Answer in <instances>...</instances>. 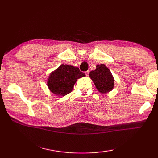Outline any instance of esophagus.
<instances>
[{
	"instance_id": "34e87169",
	"label": "esophagus",
	"mask_w": 158,
	"mask_h": 158,
	"mask_svg": "<svg viewBox=\"0 0 158 158\" xmlns=\"http://www.w3.org/2000/svg\"><path fill=\"white\" fill-rule=\"evenodd\" d=\"M89 70H88V71H85V75H86V76H88V75H89Z\"/></svg>"
}]
</instances>
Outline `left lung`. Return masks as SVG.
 <instances>
[{"instance_id":"obj_1","label":"left lung","mask_w":158,"mask_h":158,"mask_svg":"<svg viewBox=\"0 0 158 158\" xmlns=\"http://www.w3.org/2000/svg\"><path fill=\"white\" fill-rule=\"evenodd\" d=\"M89 77L100 93L111 91L114 86L113 77L110 70L104 64L97 65L96 69L89 73Z\"/></svg>"}]
</instances>
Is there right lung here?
<instances>
[{
	"label": "right lung",
	"mask_w": 158,
	"mask_h": 158,
	"mask_svg": "<svg viewBox=\"0 0 158 158\" xmlns=\"http://www.w3.org/2000/svg\"><path fill=\"white\" fill-rule=\"evenodd\" d=\"M85 76L77 67L62 64L50 75L48 85L55 94L65 96L72 91L77 79Z\"/></svg>",
	"instance_id": "obj_1"
}]
</instances>
